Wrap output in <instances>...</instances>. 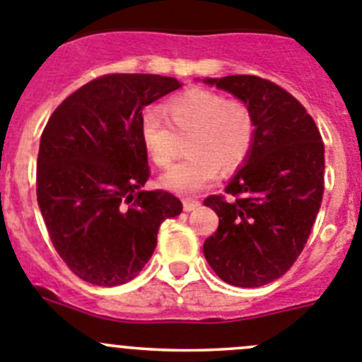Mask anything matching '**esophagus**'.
I'll use <instances>...</instances> for the list:
<instances>
[{
    "instance_id": "1",
    "label": "esophagus",
    "mask_w": 362,
    "mask_h": 362,
    "mask_svg": "<svg viewBox=\"0 0 362 362\" xmlns=\"http://www.w3.org/2000/svg\"><path fill=\"white\" fill-rule=\"evenodd\" d=\"M182 204H184V211L185 212H191V211H194L198 205H200V202L194 200V198H184V200H182Z\"/></svg>"
}]
</instances>
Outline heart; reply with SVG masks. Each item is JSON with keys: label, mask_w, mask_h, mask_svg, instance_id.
<instances>
[{"label": "heart", "mask_w": 362, "mask_h": 362, "mask_svg": "<svg viewBox=\"0 0 362 362\" xmlns=\"http://www.w3.org/2000/svg\"><path fill=\"white\" fill-rule=\"evenodd\" d=\"M170 124L157 114L139 119V139L157 168H170L180 155L182 143L191 137L180 164L160 177V184L178 194H192L223 173H234L252 155L257 139V121L245 101L228 100L214 90L192 89L162 105Z\"/></svg>", "instance_id": "1"}]
</instances>
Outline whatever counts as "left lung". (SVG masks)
<instances>
[{
	"mask_svg": "<svg viewBox=\"0 0 362 362\" xmlns=\"http://www.w3.org/2000/svg\"><path fill=\"white\" fill-rule=\"evenodd\" d=\"M205 82L248 105L257 139L225 194L204 200L219 218L204 255L225 282L259 288L288 272L307 245L325 187V148L305 107L276 83L253 74Z\"/></svg>",
	"mask_w": 362,
	"mask_h": 362,
	"instance_id": "left-lung-1",
	"label": "left lung"
}]
</instances>
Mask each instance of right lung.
<instances>
[{"label": "right lung", "instance_id": "add662e5", "mask_svg": "<svg viewBox=\"0 0 362 362\" xmlns=\"http://www.w3.org/2000/svg\"><path fill=\"white\" fill-rule=\"evenodd\" d=\"M180 87L160 74H103L55 109L40 135L37 202L67 268L94 286L139 275L162 221L182 212L175 194L143 191V109Z\"/></svg>", "mask_w": 362, "mask_h": 362}]
</instances>
